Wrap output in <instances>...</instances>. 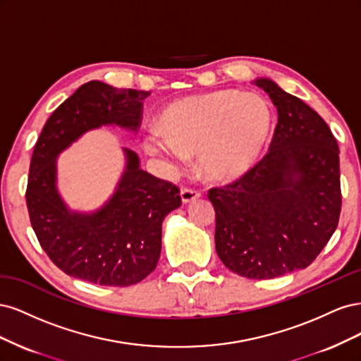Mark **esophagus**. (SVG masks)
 Segmentation results:
<instances>
[{
	"mask_svg": "<svg viewBox=\"0 0 361 361\" xmlns=\"http://www.w3.org/2000/svg\"><path fill=\"white\" fill-rule=\"evenodd\" d=\"M200 197V191L197 190H190V188H182L180 190V199H182V203H190L195 199Z\"/></svg>",
	"mask_w": 361,
	"mask_h": 361,
	"instance_id": "esophagus-1",
	"label": "esophagus"
}]
</instances>
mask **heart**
Here are the masks:
<instances>
[{
    "label": "heart",
    "mask_w": 361,
    "mask_h": 361,
    "mask_svg": "<svg viewBox=\"0 0 361 361\" xmlns=\"http://www.w3.org/2000/svg\"><path fill=\"white\" fill-rule=\"evenodd\" d=\"M272 126V111L257 93L220 90L171 104L161 116V130L143 138L149 155L179 171L197 155L207 179L227 182L255 166Z\"/></svg>",
    "instance_id": "1"
}]
</instances>
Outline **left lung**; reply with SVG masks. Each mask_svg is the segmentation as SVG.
Returning <instances> with one entry per match:
<instances>
[{
	"label": "left lung",
	"mask_w": 361,
	"mask_h": 361,
	"mask_svg": "<svg viewBox=\"0 0 361 361\" xmlns=\"http://www.w3.org/2000/svg\"><path fill=\"white\" fill-rule=\"evenodd\" d=\"M277 108L269 152L241 179L209 190L215 250L235 274L267 280L307 268L341 215L338 146L324 118L269 78L253 81Z\"/></svg>",
	"instance_id": "8db88e82"
}]
</instances>
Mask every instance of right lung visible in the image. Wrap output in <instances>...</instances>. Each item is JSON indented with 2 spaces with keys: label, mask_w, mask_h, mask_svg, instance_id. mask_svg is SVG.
<instances>
[{
  "label": "right lung",
  "mask_w": 361,
  "mask_h": 361,
  "mask_svg": "<svg viewBox=\"0 0 361 361\" xmlns=\"http://www.w3.org/2000/svg\"><path fill=\"white\" fill-rule=\"evenodd\" d=\"M150 92L82 84L51 114L32 152L27 207L42 248L68 276L101 286H130L157 268L162 221L180 206L178 187L140 169L123 147L125 170L99 209L72 211L57 187V158L89 130L118 126L137 133Z\"/></svg>",
  "instance_id": "obj_1"
}]
</instances>
